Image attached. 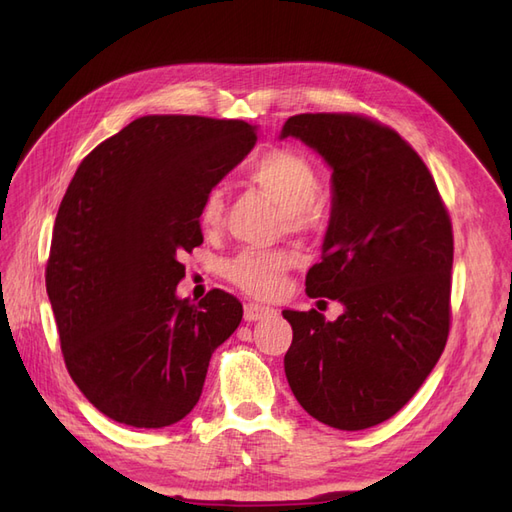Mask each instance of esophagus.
Masks as SVG:
<instances>
[{
    "label": "esophagus",
    "instance_id": "34e87169",
    "mask_svg": "<svg viewBox=\"0 0 512 512\" xmlns=\"http://www.w3.org/2000/svg\"><path fill=\"white\" fill-rule=\"evenodd\" d=\"M273 314V309L265 307V305H258V303H245L243 307V318L245 322H256V320H262L265 316Z\"/></svg>",
    "mask_w": 512,
    "mask_h": 512
}]
</instances>
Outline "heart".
<instances>
[{"instance_id":"heart-1","label":"heart","mask_w":512,"mask_h":512,"mask_svg":"<svg viewBox=\"0 0 512 512\" xmlns=\"http://www.w3.org/2000/svg\"><path fill=\"white\" fill-rule=\"evenodd\" d=\"M260 190L280 203L292 226H305L312 213V203L320 190L316 166L292 149H271L247 168ZM224 218V190L211 185L203 192L196 207V220L205 232L218 230ZM294 265L288 250H245L226 265V277L239 290L256 299H273L286 284V273Z\"/></svg>"}]
</instances>
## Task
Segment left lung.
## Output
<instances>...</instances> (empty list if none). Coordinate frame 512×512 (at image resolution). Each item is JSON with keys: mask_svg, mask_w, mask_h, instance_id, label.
Segmentation results:
<instances>
[{"mask_svg": "<svg viewBox=\"0 0 512 512\" xmlns=\"http://www.w3.org/2000/svg\"><path fill=\"white\" fill-rule=\"evenodd\" d=\"M333 168L312 299H337L335 322L309 309L284 318L290 389L316 421L359 431L404 408L451 331L453 224L429 168L393 128L359 113H303L284 123Z\"/></svg>", "mask_w": 512, "mask_h": 512, "instance_id": "8db88e82", "label": "left lung"}]
</instances>
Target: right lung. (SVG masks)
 <instances>
[{"instance_id": "right-lung-1", "label": "right lung", "mask_w": 512, "mask_h": 512, "mask_svg": "<svg viewBox=\"0 0 512 512\" xmlns=\"http://www.w3.org/2000/svg\"><path fill=\"white\" fill-rule=\"evenodd\" d=\"M256 145L241 119L145 115L87 153L61 200L46 292L68 374L102 414L168 427L198 404L213 350L243 305L213 288L177 299L196 207Z\"/></svg>"}]
</instances>
